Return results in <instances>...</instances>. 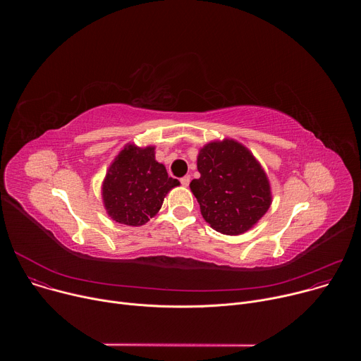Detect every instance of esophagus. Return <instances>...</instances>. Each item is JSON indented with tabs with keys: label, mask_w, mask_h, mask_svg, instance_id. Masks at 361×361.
I'll return each instance as SVG.
<instances>
[{
	"label": "esophagus",
	"mask_w": 361,
	"mask_h": 361,
	"mask_svg": "<svg viewBox=\"0 0 361 361\" xmlns=\"http://www.w3.org/2000/svg\"><path fill=\"white\" fill-rule=\"evenodd\" d=\"M190 180H191V178H190V176H184V177H181V178H180V181H181V184H183L184 187H187V185L190 184Z\"/></svg>",
	"instance_id": "1"
}]
</instances>
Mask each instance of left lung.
I'll use <instances>...</instances> for the list:
<instances>
[{
  "mask_svg": "<svg viewBox=\"0 0 361 361\" xmlns=\"http://www.w3.org/2000/svg\"><path fill=\"white\" fill-rule=\"evenodd\" d=\"M200 178L190 183L200 210L216 231L237 235L250 230L269 210L270 184L262 166L241 144L226 140L201 148Z\"/></svg>",
  "mask_w": 361,
  "mask_h": 361,
  "instance_id": "obj_1",
  "label": "left lung"
}]
</instances>
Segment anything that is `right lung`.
<instances>
[{
	"instance_id": "add662e5",
	"label": "right lung",
	"mask_w": 361,
	"mask_h": 361,
	"mask_svg": "<svg viewBox=\"0 0 361 361\" xmlns=\"http://www.w3.org/2000/svg\"><path fill=\"white\" fill-rule=\"evenodd\" d=\"M178 184L154 159V147L128 145L106 176L102 198L113 220L126 226H142L159 213L166 194Z\"/></svg>"
}]
</instances>
